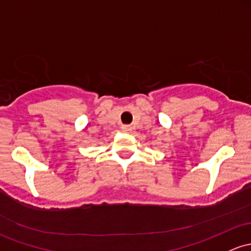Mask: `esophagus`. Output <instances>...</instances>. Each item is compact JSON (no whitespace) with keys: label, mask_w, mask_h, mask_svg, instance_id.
Segmentation results:
<instances>
[{"label":"esophagus","mask_w":251,"mask_h":251,"mask_svg":"<svg viewBox=\"0 0 251 251\" xmlns=\"http://www.w3.org/2000/svg\"><path fill=\"white\" fill-rule=\"evenodd\" d=\"M121 130H123L124 132H130V131H132V126L123 125V126H121Z\"/></svg>","instance_id":"esophagus-1"}]
</instances>
